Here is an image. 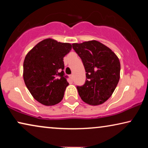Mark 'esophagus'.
Segmentation results:
<instances>
[{"instance_id": "34e87169", "label": "esophagus", "mask_w": 148, "mask_h": 148, "mask_svg": "<svg viewBox=\"0 0 148 148\" xmlns=\"http://www.w3.org/2000/svg\"><path fill=\"white\" fill-rule=\"evenodd\" d=\"M69 77H70V78L71 79V80H73V75H71Z\"/></svg>"}]
</instances>
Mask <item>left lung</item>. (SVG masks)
Returning a JSON list of instances; mask_svg holds the SVG:
<instances>
[{
  "mask_svg": "<svg viewBox=\"0 0 148 148\" xmlns=\"http://www.w3.org/2000/svg\"><path fill=\"white\" fill-rule=\"evenodd\" d=\"M72 46L86 72L85 84L77 86L79 95L88 104H103L112 96L120 79L119 58L110 48L96 40Z\"/></svg>",
  "mask_w": 148,
  "mask_h": 148,
  "instance_id": "1",
  "label": "left lung"
}]
</instances>
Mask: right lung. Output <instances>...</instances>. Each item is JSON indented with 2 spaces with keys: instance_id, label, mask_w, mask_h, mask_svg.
Wrapping results in <instances>:
<instances>
[{
  "instance_id": "add662e5",
  "label": "right lung",
  "mask_w": 148,
  "mask_h": 148,
  "mask_svg": "<svg viewBox=\"0 0 148 148\" xmlns=\"http://www.w3.org/2000/svg\"><path fill=\"white\" fill-rule=\"evenodd\" d=\"M71 50L70 44L48 38L36 44L26 55L23 79L38 102L52 106L62 100L69 85L63 71V58Z\"/></svg>"
}]
</instances>
